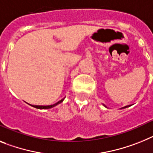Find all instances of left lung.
<instances>
[{
  "mask_svg": "<svg viewBox=\"0 0 153 153\" xmlns=\"http://www.w3.org/2000/svg\"><path fill=\"white\" fill-rule=\"evenodd\" d=\"M103 106H106L104 104H103ZM131 106V105H129V106H124V107H123V108H127V107H128V106ZM121 109H122V108H121Z\"/></svg>",
  "mask_w": 153,
  "mask_h": 153,
  "instance_id": "1",
  "label": "left lung"
}]
</instances>
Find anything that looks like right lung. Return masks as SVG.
<instances>
[{
  "mask_svg": "<svg viewBox=\"0 0 153 153\" xmlns=\"http://www.w3.org/2000/svg\"><path fill=\"white\" fill-rule=\"evenodd\" d=\"M64 100H65V99H62L61 100L58 101V102H56V103H54V104L49 105V106H37V105H30V106H33V107H35V108H37V109H50V108H52V107H53V106H57V105H58L59 103L62 102Z\"/></svg>",
  "mask_w": 153,
  "mask_h": 153,
  "instance_id": "obj_1",
  "label": "right lung"
}]
</instances>
